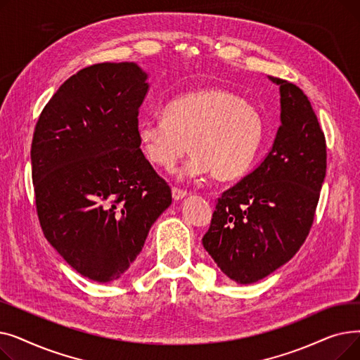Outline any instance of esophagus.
Listing matches in <instances>:
<instances>
[{
    "label": "esophagus",
    "mask_w": 360,
    "mask_h": 360,
    "mask_svg": "<svg viewBox=\"0 0 360 360\" xmlns=\"http://www.w3.org/2000/svg\"><path fill=\"white\" fill-rule=\"evenodd\" d=\"M188 195V193L186 191H184V190H179V188H172V197H174V200L175 201H178V200H182V198H185Z\"/></svg>",
    "instance_id": "obj_1"
}]
</instances>
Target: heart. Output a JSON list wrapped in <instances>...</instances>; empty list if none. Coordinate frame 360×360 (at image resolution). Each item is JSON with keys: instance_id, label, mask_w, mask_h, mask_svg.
Here are the masks:
<instances>
[{"instance_id": "b5f03b06", "label": "heart", "mask_w": 360, "mask_h": 360, "mask_svg": "<svg viewBox=\"0 0 360 360\" xmlns=\"http://www.w3.org/2000/svg\"><path fill=\"white\" fill-rule=\"evenodd\" d=\"M262 139L258 110L220 87H204L169 102L162 121H144L139 141L144 158L158 167L172 170L188 153L194 158L185 174L210 172L229 181L245 174Z\"/></svg>"}]
</instances>
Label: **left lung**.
I'll return each mask as SVG.
<instances>
[{
	"label": "left lung",
	"instance_id": "obj_1",
	"mask_svg": "<svg viewBox=\"0 0 360 360\" xmlns=\"http://www.w3.org/2000/svg\"><path fill=\"white\" fill-rule=\"evenodd\" d=\"M281 125L269 155L217 200L205 251L239 285L286 264L305 242L327 169L324 132L307 94L277 77Z\"/></svg>",
	"mask_w": 360,
	"mask_h": 360
}]
</instances>
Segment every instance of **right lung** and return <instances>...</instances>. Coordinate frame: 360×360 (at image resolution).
Returning a JSON list of instances; mask_svg holds the SVG:
<instances>
[{
    "label": "right lung",
    "instance_id": "obj_1",
    "mask_svg": "<svg viewBox=\"0 0 360 360\" xmlns=\"http://www.w3.org/2000/svg\"><path fill=\"white\" fill-rule=\"evenodd\" d=\"M147 79L136 63L83 68L56 90L34 128L32 179L44 235L75 271L99 283L128 270L172 202L140 148Z\"/></svg>",
    "mask_w": 360,
    "mask_h": 360
}]
</instances>
